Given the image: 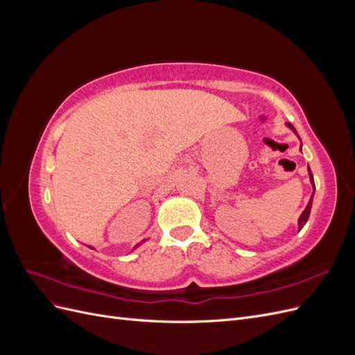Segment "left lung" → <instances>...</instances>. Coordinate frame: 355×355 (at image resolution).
I'll use <instances>...</instances> for the list:
<instances>
[{
	"label": "left lung",
	"mask_w": 355,
	"mask_h": 355,
	"mask_svg": "<svg viewBox=\"0 0 355 355\" xmlns=\"http://www.w3.org/2000/svg\"><path fill=\"white\" fill-rule=\"evenodd\" d=\"M286 125L290 128V130H293V132H295V135H297V133H296V130H295V127H293L292 124H290V123H286ZM300 151H302V144H300ZM308 175H309V182H311V184H313V188H314V191H315V185H314V178H313V173H311V168H309V167H308ZM314 191H313V196H311V198H309V201H308V204H306L305 210H304V211H302V214H300V216H299V220H297V228H299V231L304 228V225L306 223V220H308V218H309L311 207H313Z\"/></svg>",
	"instance_id": "1"
}]
</instances>
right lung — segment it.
<instances>
[{
  "mask_svg": "<svg viewBox=\"0 0 355 355\" xmlns=\"http://www.w3.org/2000/svg\"><path fill=\"white\" fill-rule=\"evenodd\" d=\"M145 241H146V240H144V241H141V243H139V244H136V245H135V247H133V250H135V249H136V247H139V245H141V244H142V243H145ZM90 249H93V247H90Z\"/></svg>",
  "mask_w": 355,
  "mask_h": 355,
  "instance_id": "right-lung-1",
  "label": "right lung"
}]
</instances>
